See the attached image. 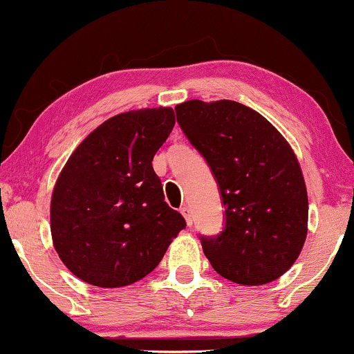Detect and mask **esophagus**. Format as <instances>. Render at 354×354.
<instances>
[{
    "label": "esophagus",
    "mask_w": 354,
    "mask_h": 354,
    "mask_svg": "<svg viewBox=\"0 0 354 354\" xmlns=\"http://www.w3.org/2000/svg\"><path fill=\"white\" fill-rule=\"evenodd\" d=\"M180 211H181V214L185 216V219H186V224H188V225H193V218H191L189 207H188V206H183Z\"/></svg>",
    "instance_id": "34e87169"
}]
</instances>
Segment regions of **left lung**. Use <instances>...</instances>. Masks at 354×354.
Returning <instances> with one entry per match:
<instances>
[{
	"label": "left lung",
	"instance_id": "left-lung-1",
	"mask_svg": "<svg viewBox=\"0 0 354 354\" xmlns=\"http://www.w3.org/2000/svg\"><path fill=\"white\" fill-rule=\"evenodd\" d=\"M174 110L225 207L224 231L201 236L212 269L241 285L279 279L300 255L308 225L306 186L290 145L239 102L188 100Z\"/></svg>",
	"mask_w": 354,
	"mask_h": 354
}]
</instances>
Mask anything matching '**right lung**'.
Segmentation results:
<instances>
[{
    "mask_svg": "<svg viewBox=\"0 0 354 354\" xmlns=\"http://www.w3.org/2000/svg\"><path fill=\"white\" fill-rule=\"evenodd\" d=\"M174 127L169 107L115 115L75 148L55 181L50 234L75 277L95 287L138 282L186 221L165 201L153 156Z\"/></svg>",
    "mask_w": 354,
    "mask_h": 354,
    "instance_id": "1",
    "label": "right lung"
}]
</instances>
